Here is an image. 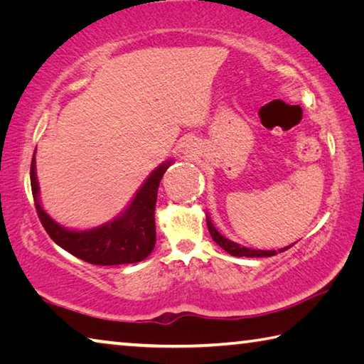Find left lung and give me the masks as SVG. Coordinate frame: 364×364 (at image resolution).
<instances>
[{
    "mask_svg": "<svg viewBox=\"0 0 364 364\" xmlns=\"http://www.w3.org/2000/svg\"><path fill=\"white\" fill-rule=\"evenodd\" d=\"M207 226H208V232H210V236L215 242H217L221 249L226 250L228 254L232 255V257H273L278 254L276 250H254V249H247V247H241V245L230 241V239H226L221 236V234L215 230L213 223L210 221V217L207 215ZM291 247V245H289ZM289 247L284 249H279V252H284Z\"/></svg>",
    "mask_w": 364,
    "mask_h": 364,
    "instance_id": "8db88e82",
    "label": "left lung"
}]
</instances>
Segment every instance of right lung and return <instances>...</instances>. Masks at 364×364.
<instances>
[{"label":"right lung","instance_id":"obj_1","mask_svg":"<svg viewBox=\"0 0 364 364\" xmlns=\"http://www.w3.org/2000/svg\"><path fill=\"white\" fill-rule=\"evenodd\" d=\"M170 162L160 165L149 175L134 196L130 207L119 218L88 231H72L58 225L43 210L38 200V181L35 173V154L30 165V183L38 218L49 237L59 247L91 264L138 263L151 254L156 245V202L160 180Z\"/></svg>","mask_w":364,"mask_h":364}]
</instances>
